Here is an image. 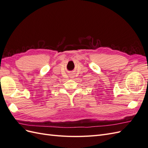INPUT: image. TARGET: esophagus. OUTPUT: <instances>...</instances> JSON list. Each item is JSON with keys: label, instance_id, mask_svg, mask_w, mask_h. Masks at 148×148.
<instances>
[{"label": "esophagus", "instance_id": "esophagus-1", "mask_svg": "<svg viewBox=\"0 0 148 148\" xmlns=\"http://www.w3.org/2000/svg\"><path fill=\"white\" fill-rule=\"evenodd\" d=\"M70 77H71V78H72L73 77V76H72V75H71V76H70Z\"/></svg>", "mask_w": 148, "mask_h": 148}]
</instances>
